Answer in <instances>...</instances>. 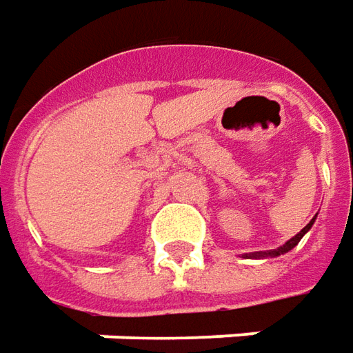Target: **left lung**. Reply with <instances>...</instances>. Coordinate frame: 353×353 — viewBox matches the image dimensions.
<instances>
[{
    "instance_id": "1",
    "label": "left lung",
    "mask_w": 353,
    "mask_h": 353,
    "mask_svg": "<svg viewBox=\"0 0 353 353\" xmlns=\"http://www.w3.org/2000/svg\"><path fill=\"white\" fill-rule=\"evenodd\" d=\"M315 219H317V215L311 219L310 223H307V225H305V227H303L302 230H300V232L296 234V236L290 238V240H288L286 244H283L281 248H276V250H267V252H255V254H246V257H276V255H283V254H286V252H290L294 246H298V242L302 240L303 234H305V232H307V230L313 227Z\"/></svg>"
}]
</instances>
